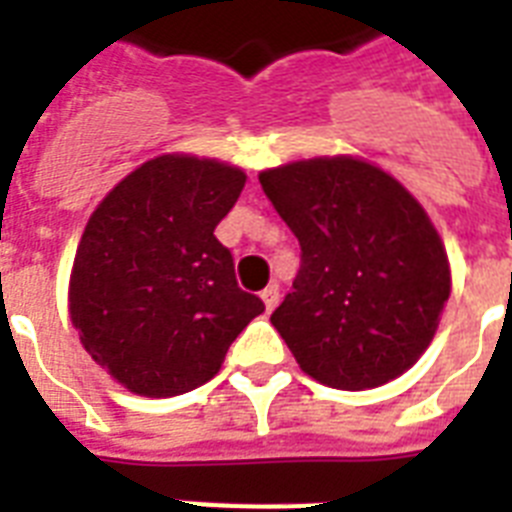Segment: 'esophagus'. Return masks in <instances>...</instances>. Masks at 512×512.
<instances>
[{
	"label": "esophagus",
	"mask_w": 512,
	"mask_h": 512,
	"mask_svg": "<svg viewBox=\"0 0 512 512\" xmlns=\"http://www.w3.org/2000/svg\"><path fill=\"white\" fill-rule=\"evenodd\" d=\"M260 297H263V303H265V311L271 313L276 305H279V287L276 284H268V287L260 292Z\"/></svg>",
	"instance_id": "34e87169"
}]
</instances>
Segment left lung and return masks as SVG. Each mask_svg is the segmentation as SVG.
I'll return each instance as SVG.
<instances>
[{"label": "left lung", "instance_id": "obj_1", "mask_svg": "<svg viewBox=\"0 0 512 512\" xmlns=\"http://www.w3.org/2000/svg\"><path fill=\"white\" fill-rule=\"evenodd\" d=\"M260 185L303 249L295 292L271 316L300 369L337 390L412 369L452 292L444 241L420 201L358 156L281 164Z\"/></svg>", "mask_w": 512, "mask_h": 512}]
</instances>
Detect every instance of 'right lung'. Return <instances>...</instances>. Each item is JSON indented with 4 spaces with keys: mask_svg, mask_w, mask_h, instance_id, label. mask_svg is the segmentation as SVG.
Segmentation results:
<instances>
[{
    "mask_svg": "<svg viewBox=\"0 0 512 512\" xmlns=\"http://www.w3.org/2000/svg\"><path fill=\"white\" fill-rule=\"evenodd\" d=\"M244 183L233 164L164 154L119 180L87 220L68 313L92 361L130 393L170 398L209 382L265 311L215 239Z\"/></svg>",
    "mask_w": 512,
    "mask_h": 512,
    "instance_id": "add662e5",
    "label": "right lung"
}]
</instances>
